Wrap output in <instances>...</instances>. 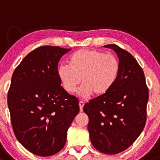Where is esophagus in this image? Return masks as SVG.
Wrapping results in <instances>:
<instances>
[{"label":"esophagus","mask_w":160,"mask_h":160,"mask_svg":"<svg viewBox=\"0 0 160 160\" xmlns=\"http://www.w3.org/2000/svg\"><path fill=\"white\" fill-rule=\"evenodd\" d=\"M84 105H85V103H84L83 101H82V100H80V101H79V109H80L81 112H82V111L83 110Z\"/></svg>","instance_id":"esophagus-1"}]
</instances>
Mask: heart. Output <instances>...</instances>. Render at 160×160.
Listing matches in <instances>:
<instances>
[{
  "label": "heart",
  "instance_id": "obj_1",
  "mask_svg": "<svg viewBox=\"0 0 160 160\" xmlns=\"http://www.w3.org/2000/svg\"><path fill=\"white\" fill-rule=\"evenodd\" d=\"M119 69V60L113 55L95 49H81L69 57L68 64L59 66L57 75L68 93L75 92L82 78L78 94L86 98L108 92L117 80Z\"/></svg>",
  "mask_w": 160,
  "mask_h": 160
}]
</instances>
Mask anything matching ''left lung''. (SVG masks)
<instances>
[{
  "label": "left lung",
  "instance_id": "left-lung-1",
  "mask_svg": "<svg viewBox=\"0 0 160 160\" xmlns=\"http://www.w3.org/2000/svg\"><path fill=\"white\" fill-rule=\"evenodd\" d=\"M104 48L112 49L119 57V76L108 92L85 103L83 110L89 118L93 146L103 153L116 154L128 148L142 132L149 92L135 58L116 44Z\"/></svg>",
  "mask_w": 160,
  "mask_h": 160
}]
</instances>
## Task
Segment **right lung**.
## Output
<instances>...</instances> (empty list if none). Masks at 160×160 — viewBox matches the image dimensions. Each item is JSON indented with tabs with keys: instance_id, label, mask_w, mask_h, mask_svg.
<instances>
[{
	"instance_id": "right-lung-1",
	"label": "right lung",
	"mask_w": 160,
	"mask_h": 160,
	"mask_svg": "<svg viewBox=\"0 0 160 160\" xmlns=\"http://www.w3.org/2000/svg\"><path fill=\"white\" fill-rule=\"evenodd\" d=\"M71 49L41 46L16 68L8 95L12 129L26 150L40 157L63 148L67 130L79 112L78 98L61 86L60 58Z\"/></svg>"
}]
</instances>
